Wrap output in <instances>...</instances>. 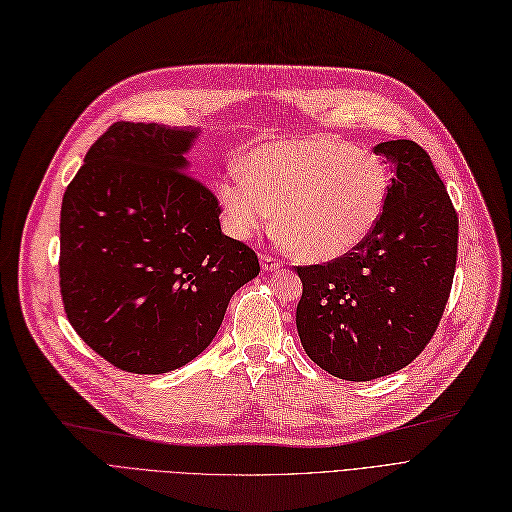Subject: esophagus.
<instances>
[{
    "instance_id": "esophagus-1",
    "label": "esophagus",
    "mask_w": 512,
    "mask_h": 512,
    "mask_svg": "<svg viewBox=\"0 0 512 512\" xmlns=\"http://www.w3.org/2000/svg\"><path fill=\"white\" fill-rule=\"evenodd\" d=\"M261 268L266 272H274V270L282 268V261L272 257V255H261Z\"/></svg>"
}]
</instances>
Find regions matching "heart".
<instances>
[{"label": "heart", "mask_w": 512, "mask_h": 512, "mask_svg": "<svg viewBox=\"0 0 512 512\" xmlns=\"http://www.w3.org/2000/svg\"><path fill=\"white\" fill-rule=\"evenodd\" d=\"M244 177L223 179L225 227L249 240L276 223L306 261H333L380 221L390 177L380 156L331 137L266 143L244 160Z\"/></svg>", "instance_id": "obj_1"}]
</instances>
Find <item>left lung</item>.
I'll list each match as a JSON object with an SVG mask.
<instances>
[{
	"mask_svg": "<svg viewBox=\"0 0 512 512\" xmlns=\"http://www.w3.org/2000/svg\"><path fill=\"white\" fill-rule=\"evenodd\" d=\"M392 164L384 213L348 255L297 268V333L339 380L369 382L407 367L432 339L458 257V215L426 151L396 139L373 147Z\"/></svg>",
	"mask_w": 512,
	"mask_h": 512,
	"instance_id": "8db88e82",
	"label": "left lung"
}]
</instances>
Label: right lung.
<instances>
[{"label":"right lung","instance_id":"obj_1","mask_svg":"<svg viewBox=\"0 0 512 512\" xmlns=\"http://www.w3.org/2000/svg\"><path fill=\"white\" fill-rule=\"evenodd\" d=\"M198 128L116 122L61 206V295L71 327L128 373L175 371L213 342L232 295L259 274L221 232L211 189L189 173Z\"/></svg>","mask_w":512,"mask_h":512}]
</instances>
